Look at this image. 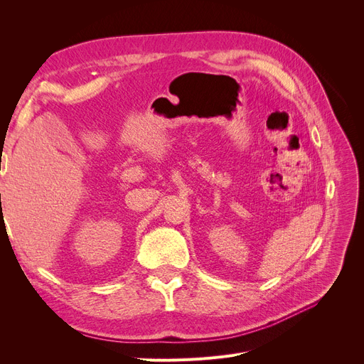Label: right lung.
Masks as SVG:
<instances>
[{
	"label": "right lung",
	"instance_id": "right-lung-1",
	"mask_svg": "<svg viewBox=\"0 0 364 364\" xmlns=\"http://www.w3.org/2000/svg\"><path fill=\"white\" fill-rule=\"evenodd\" d=\"M0 196H1V195H0Z\"/></svg>",
	"mask_w": 364,
	"mask_h": 364
}]
</instances>
